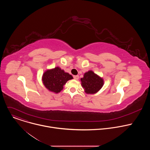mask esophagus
<instances>
[{"instance_id": "esophagus-1", "label": "esophagus", "mask_w": 150, "mask_h": 150, "mask_svg": "<svg viewBox=\"0 0 150 150\" xmlns=\"http://www.w3.org/2000/svg\"><path fill=\"white\" fill-rule=\"evenodd\" d=\"M74 78L75 80H78L79 79V76L78 75H75V76H74Z\"/></svg>"}]
</instances>
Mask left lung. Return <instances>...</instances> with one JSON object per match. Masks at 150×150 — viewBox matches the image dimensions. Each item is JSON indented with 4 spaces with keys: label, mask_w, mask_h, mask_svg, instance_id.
Here are the masks:
<instances>
[{
    "label": "left lung",
    "mask_w": 150,
    "mask_h": 150,
    "mask_svg": "<svg viewBox=\"0 0 150 150\" xmlns=\"http://www.w3.org/2000/svg\"><path fill=\"white\" fill-rule=\"evenodd\" d=\"M81 85L87 94H95L103 86L104 81L102 78L96 74L93 71L85 72L83 77L81 78Z\"/></svg>",
    "instance_id": "left-lung-1"
}]
</instances>
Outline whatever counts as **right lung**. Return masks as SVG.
<instances>
[{
	"label": "right lung",
	"mask_w": 150,
	"mask_h": 150,
	"mask_svg": "<svg viewBox=\"0 0 150 150\" xmlns=\"http://www.w3.org/2000/svg\"><path fill=\"white\" fill-rule=\"evenodd\" d=\"M73 77L69 74L65 72L57 67L45 72L42 76V81L45 87L49 91L58 93L63 88V85Z\"/></svg>",
	"instance_id": "obj_1"
}]
</instances>
